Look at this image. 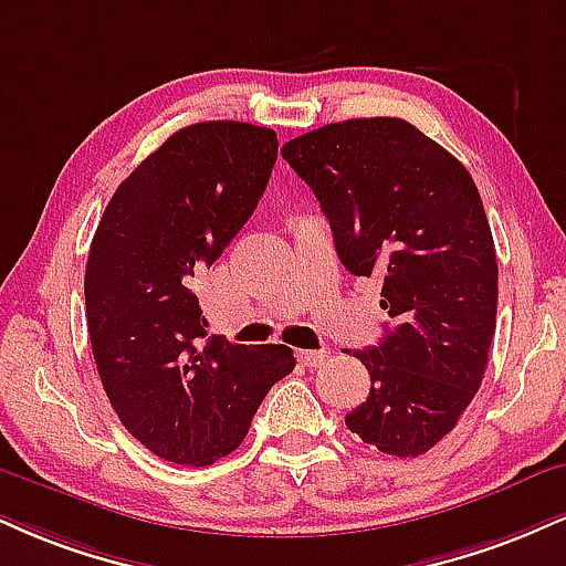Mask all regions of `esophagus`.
<instances>
[{
	"mask_svg": "<svg viewBox=\"0 0 566 566\" xmlns=\"http://www.w3.org/2000/svg\"><path fill=\"white\" fill-rule=\"evenodd\" d=\"M326 358V350H301L297 353V360H301L303 366H308V369H313V366H322Z\"/></svg>",
	"mask_w": 566,
	"mask_h": 566,
	"instance_id": "esophagus-1",
	"label": "esophagus"
}]
</instances>
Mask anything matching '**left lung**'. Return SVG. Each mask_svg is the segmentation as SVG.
<instances>
[{
	"instance_id": "left-lung-1",
	"label": "left lung",
	"mask_w": 566,
	"mask_h": 566,
	"mask_svg": "<svg viewBox=\"0 0 566 566\" xmlns=\"http://www.w3.org/2000/svg\"><path fill=\"white\" fill-rule=\"evenodd\" d=\"M356 276L382 279L392 318L356 350L369 398L345 417L387 455H421L480 390L499 305V263L472 176L403 118H350L287 142Z\"/></svg>"
}]
</instances>
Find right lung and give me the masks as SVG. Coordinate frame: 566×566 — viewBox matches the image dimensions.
Instances as JSON below:
<instances>
[{"label": "right lung", "mask_w": 566, "mask_h": 566, "mask_svg": "<svg viewBox=\"0 0 566 566\" xmlns=\"http://www.w3.org/2000/svg\"><path fill=\"white\" fill-rule=\"evenodd\" d=\"M276 132L206 120L168 136L107 202L84 295L102 387L120 424L174 464L234 451L271 385L295 369L284 345L206 339L195 276L253 216Z\"/></svg>", "instance_id": "1"}]
</instances>
